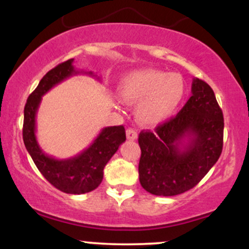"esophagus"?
Returning a JSON list of instances; mask_svg holds the SVG:
<instances>
[{
  "instance_id": "34e87169",
  "label": "esophagus",
  "mask_w": 249,
  "mask_h": 249,
  "mask_svg": "<svg viewBox=\"0 0 249 249\" xmlns=\"http://www.w3.org/2000/svg\"><path fill=\"white\" fill-rule=\"evenodd\" d=\"M126 138L128 141H136L138 138V133L133 130V128H127L126 130Z\"/></svg>"
}]
</instances>
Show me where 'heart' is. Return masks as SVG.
I'll list each match as a JSON object with an SVG mask.
<instances>
[{
  "label": "heart",
  "instance_id": "heart-1",
  "mask_svg": "<svg viewBox=\"0 0 249 249\" xmlns=\"http://www.w3.org/2000/svg\"><path fill=\"white\" fill-rule=\"evenodd\" d=\"M185 93L186 84L181 76L152 69L130 73L117 87L119 99L137 105V121L147 126L168 121L181 105Z\"/></svg>",
  "mask_w": 249,
  "mask_h": 249
}]
</instances>
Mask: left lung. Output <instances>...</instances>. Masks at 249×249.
I'll return each instance as SVG.
<instances>
[{
    "instance_id": "1",
    "label": "left lung",
    "mask_w": 249,
    "mask_h": 249,
    "mask_svg": "<svg viewBox=\"0 0 249 249\" xmlns=\"http://www.w3.org/2000/svg\"><path fill=\"white\" fill-rule=\"evenodd\" d=\"M224 141V116L212 88L194 78L192 96L174 118L154 132L142 131L139 181L154 196L191 190L218 161Z\"/></svg>"
}]
</instances>
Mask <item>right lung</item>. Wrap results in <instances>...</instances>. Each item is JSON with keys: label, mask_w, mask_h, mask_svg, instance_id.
<instances>
[{"label": "right lung", "mask_w": 249, "mask_h": 249, "mask_svg": "<svg viewBox=\"0 0 249 249\" xmlns=\"http://www.w3.org/2000/svg\"><path fill=\"white\" fill-rule=\"evenodd\" d=\"M72 63L73 58H71L45 73L34 92L28 97L24 107L23 142L38 171L53 186L64 193L84 194L99 186L105 165L126 141V136L123 125L108 126L103 128L90 146L75 157L56 159L44 153L36 138L37 111L42 96L69 77L82 72L75 69ZM85 73L97 77L92 71Z\"/></svg>", "instance_id": "1"}]
</instances>
